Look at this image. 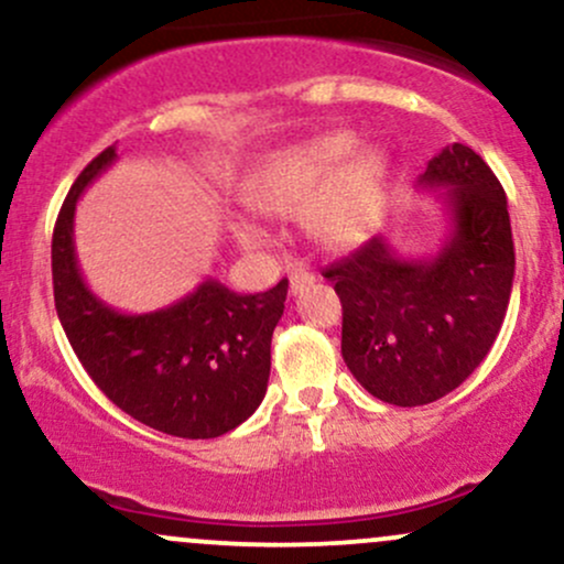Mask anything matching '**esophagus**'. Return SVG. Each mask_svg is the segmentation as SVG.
I'll list each match as a JSON object with an SVG mask.
<instances>
[{"label":"esophagus","instance_id":"esophagus-1","mask_svg":"<svg viewBox=\"0 0 564 564\" xmlns=\"http://www.w3.org/2000/svg\"><path fill=\"white\" fill-rule=\"evenodd\" d=\"M313 283H315V275L310 273L307 268H294V270H291V275H289V291H291V296L302 294V291L307 289V286H313Z\"/></svg>","mask_w":564,"mask_h":564}]
</instances>
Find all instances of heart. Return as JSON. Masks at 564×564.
Wrapping results in <instances>:
<instances>
[{"label":"heart","mask_w":564,"mask_h":564,"mask_svg":"<svg viewBox=\"0 0 564 564\" xmlns=\"http://www.w3.org/2000/svg\"><path fill=\"white\" fill-rule=\"evenodd\" d=\"M355 134L328 132L278 151L243 187L254 212L302 219L304 230L328 249L360 243L373 228L384 193L387 161L379 151H355ZM236 241L249 251L270 246L260 225L238 219Z\"/></svg>","instance_id":"b5f03b06"}]
</instances>
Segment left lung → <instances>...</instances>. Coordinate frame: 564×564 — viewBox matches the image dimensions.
I'll use <instances>...</instances> for the list:
<instances>
[{"label":"left lung","instance_id":"obj_1","mask_svg":"<svg viewBox=\"0 0 564 564\" xmlns=\"http://www.w3.org/2000/svg\"><path fill=\"white\" fill-rule=\"evenodd\" d=\"M419 185L443 187L453 219L435 257L403 260L377 236L323 270L341 302L347 368L373 398L400 408L435 403L482 364L514 281L507 193L490 166L453 142Z\"/></svg>","mask_w":564,"mask_h":564}]
</instances>
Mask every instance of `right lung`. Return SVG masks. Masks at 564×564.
<instances>
[{"label":"right lung","instance_id":"obj_1","mask_svg":"<svg viewBox=\"0 0 564 564\" xmlns=\"http://www.w3.org/2000/svg\"><path fill=\"white\" fill-rule=\"evenodd\" d=\"M116 161V145L84 166L53 230L55 310L84 371L121 411L164 435L209 440L236 430L262 403L270 339L289 281L262 294H236L204 281L185 300L124 315L87 289L76 264V200Z\"/></svg>","mask_w":564,"mask_h":564}]
</instances>
